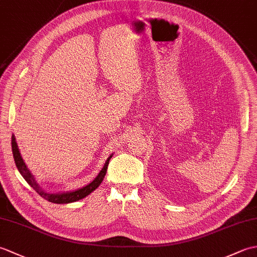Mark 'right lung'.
<instances>
[{"label": "right lung", "instance_id": "right-lung-1", "mask_svg": "<svg viewBox=\"0 0 257 257\" xmlns=\"http://www.w3.org/2000/svg\"><path fill=\"white\" fill-rule=\"evenodd\" d=\"M12 151H13V157H14L16 168H18V170L22 174V177L25 179V181L29 183L31 187L42 196V198H44L45 200L52 202V203H57V204L72 203V202H76V201L86 198V196L89 195L92 191H95L102 182L103 178H105L109 160H110L112 157V155L108 157L105 166H103L100 172L98 173V176L94 180H92L90 183L85 185V187L77 189V190H74V191H67V192L50 193V192H47V191H45L44 189L41 188V185L37 183L35 177L33 176V173L30 171V169L27 168V166L25 165L23 158H22V156L20 154L19 147H18V144H16L14 135H12Z\"/></svg>", "mask_w": 257, "mask_h": 257}]
</instances>
